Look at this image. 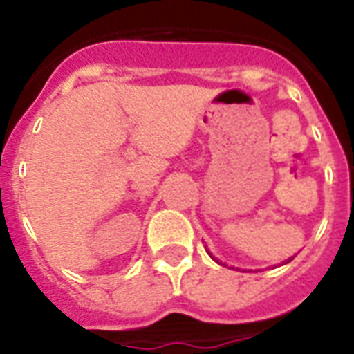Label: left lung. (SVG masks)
<instances>
[{"label":"left lung","instance_id":"1","mask_svg":"<svg viewBox=\"0 0 354 354\" xmlns=\"http://www.w3.org/2000/svg\"><path fill=\"white\" fill-rule=\"evenodd\" d=\"M216 263H218V261H216ZM286 263H288V261H286Z\"/></svg>","mask_w":354,"mask_h":354}]
</instances>
